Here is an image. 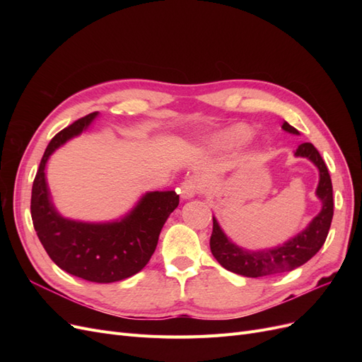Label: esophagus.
<instances>
[{"instance_id":"obj_1","label":"esophagus","mask_w":362,"mask_h":362,"mask_svg":"<svg viewBox=\"0 0 362 362\" xmlns=\"http://www.w3.org/2000/svg\"><path fill=\"white\" fill-rule=\"evenodd\" d=\"M204 190V182L199 177H189L181 184V196L184 199H190Z\"/></svg>"}]
</instances>
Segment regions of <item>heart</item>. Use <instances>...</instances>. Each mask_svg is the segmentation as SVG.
Here are the masks:
<instances>
[{
  "label": "heart",
  "instance_id": "1",
  "mask_svg": "<svg viewBox=\"0 0 362 362\" xmlns=\"http://www.w3.org/2000/svg\"><path fill=\"white\" fill-rule=\"evenodd\" d=\"M249 137V129L245 125H237L234 128H231L223 136L218 137L216 140V144L218 146H234L237 144H242L246 139Z\"/></svg>",
  "mask_w": 362,
  "mask_h": 362
}]
</instances>
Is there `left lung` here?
<instances>
[{
    "mask_svg": "<svg viewBox=\"0 0 362 362\" xmlns=\"http://www.w3.org/2000/svg\"><path fill=\"white\" fill-rule=\"evenodd\" d=\"M282 128L291 134H299V131L291 127L288 122H284ZM296 156L306 157L319 168L320 181L315 193L323 204L322 211L313 218V222L305 231L288 240L287 243H284L282 246H278L275 249L259 252L243 250L242 247H238L229 242L221 226H218L217 221L213 217L210 249L214 258L221 262V266L225 267L226 270L247 278H259L275 275V273L290 272L305 264V262L311 259L323 246L327 233H329L334 216L331 175L327 172L326 164L322 156L319 154V151L314 148V145H299V148L296 149Z\"/></svg>",
    "mask_w": 362,
    "mask_h": 362,
    "instance_id": "1",
    "label": "left lung"
}]
</instances>
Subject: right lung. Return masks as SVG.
Returning <instances> with one entry per match:
<instances>
[{
  "mask_svg": "<svg viewBox=\"0 0 362 362\" xmlns=\"http://www.w3.org/2000/svg\"><path fill=\"white\" fill-rule=\"evenodd\" d=\"M87 115L52 137L43 154L31 190V218L40 243L56 264L90 282L122 281L144 269L157 247L169 214L178 206L175 192H151L120 222L83 223L63 218L49 201L45 164L64 141L78 136L96 117Z\"/></svg>",
  "mask_w": 362,
  "mask_h": 362,
  "instance_id": "right-lung-1",
  "label": "right lung"
}]
</instances>
